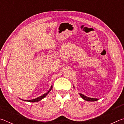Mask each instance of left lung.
<instances>
[{
    "label": "left lung",
    "mask_w": 124,
    "mask_h": 124,
    "mask_svg": "<svg viewBox=\"0 0 124 124\" xmlns=\"http://www.w3.org/2000/svg\"><path fill=\"white\" fill-rule=\"evenodd\" d=\"M73 87L74 88V86H73ZM79 94L80 96V97L83 98V100H84L85 101H90V102H94V101H96L98 100V98H90L89 97H87L85 95H84L83 94L79 93Z\"/></svg>",
    "instance_id": "8db88e82"
}]
</instances>
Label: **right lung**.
I'll list each match as a JSON object with an SVG mask.
<instances>
[{"instance_id": "add662e5", "label": "right lung", "mask_w": 124, "mask_h": 124, "mask_svg": "<svg viewBox=\"0 0 124 124\" xmlns=\"http://www.w3.org/2000/svg\"><path fill=\"white\" fill-rule=\"evenodd\" d=\"M52 85H51V87H50V90L46 92V93H44V95H43L41 96H39V97H38L35 98H34V99L30 100H22V99H21V100H22V101H24L30 102H39V101H41L42 99H43L44 98H45V97H46V96H47V94L49 93L50 91H51V90H52Z\"/></svg>"}]
</instances>
